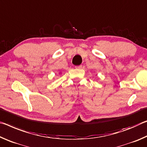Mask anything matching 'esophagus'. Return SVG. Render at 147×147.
I'll return each mask as SVG.
<instances>
[{"mask_svg":"<svg viewBox=\"0 0 147 147\" xmlns=\"http://www.w3.org/2000/svg\"><path fill=\"white\" fill-rule=\"evenodd\" d=\"M75 68L76 69H81V68H82V65H79V66H75Z\"/></svg>","mask_w":147,"mask_h":147,"instance_id":"esophagus-1","label":"esophagus"}]
</instances>
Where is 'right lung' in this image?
<instances>
[{
    "label": "right lung",
    "mask_w": 147,
    "mask_h": 147,
    "mask_svg": "<svg viewBox=\"0 0 147 147\" xmlns=\"http://www.w3.org/2000/svg\"><path fill=\"white\" fill-rule=\"evenodd\" d=\"M60 74H61V73H60Z\"/></svg>",
    "instance_id": "add662e5"
}]
</instances>
